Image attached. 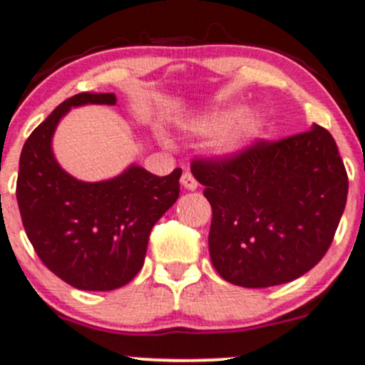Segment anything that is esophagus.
I'll return each mask as SVG.
<instances>
[{
	"label": "esophagus",
	"instance_id": "obj_1",
	"mask_svg": "<svg viewBox=\"0 0 365 365\" xmlns=\"http://www.w3.org/2000/svg\"><path fill=\"white\" fill-rule=\"evenodd\" d=\"M181 184H182V187H186V190H190V191L197 190V187H198L197 179L193 178V174H191L190 170H186V172H184V174H182Z\"/></svg>",
	"mask_w": 365,
	"mask_h": 365
}]
</instances>
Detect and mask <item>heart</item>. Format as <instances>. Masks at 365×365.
I'll use <instances>...</instances> for the list:
<instances>
[{"label":"heart","instance_id":"b5f03b06","mask_svg":"<svg viewBox=\"0 0 365 365\" xmlns=\"http://www.w3.org/2000/svg\"><path fill=\"white\" fill-rule=\"evenodd\" d=\"M241 118H243L241 110L220 111L198 122L197 128L205 133H222L215 142V150L222 156H232L240 153L254 136H257L262 125L257 115H248L243 121L240 120Z\"/></svg>","mask_w":365,"mask_h":365}]
</instances>
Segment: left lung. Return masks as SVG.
I'll return each instance as SVG.
<instances>
[{
    "mask_svg": "<svg viewBox=\"0 0 365 365\" xmlns=\"http://www.w3.org/2000/svg\"><path fill=\"white\" fill-rule=\"evenodd\" d=\"M212 209L211 262L227 282L269 287L312 269L334 241L348 174L321 125L227 158L191 161Z\"/></svg>",
    "mask_w": 365,
    "mask_h": 365,
    "instance_id": "1",
    "label": "left lung"
}]
</instances>
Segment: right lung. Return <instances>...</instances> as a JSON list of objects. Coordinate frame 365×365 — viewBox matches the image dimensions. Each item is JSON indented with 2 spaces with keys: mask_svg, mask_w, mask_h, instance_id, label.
<instances>
[{
  "mask_svg": "<svg viewBox=\"0 0 365 365\" xmlns=\"http://www.w3.org/2000/svg\"><path fill=\"white\" fill-rule=\"evenodd\" d=\"M115 103V93L68 97L35 128L19 160L16 195L28 240L56 277L83 291L131 282L143 266L154 223L179 198L181 168L158 178L131 165L110 181L83 182L55 160L53 135L71 108Z\"/></svg>",
  "mask_w": 365,
  "mask_h": 365,
  "instance_id": "add662e5",
  "label": "right lung"
}]
</instances>
